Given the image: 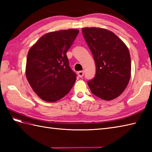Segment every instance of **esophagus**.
I'll return each instance as SVG.
<instances>
[{"mask_svg": "<svg viewBox=\"0 0 152 152\" xmlns=\"http://www.w3.org/2000/svg\"><path fill=\"white\" fill-rule=\"evenodd\" d=\"M78 75L79 76V77H80V78H82V77L83 76V75H84V71H79V72H78Z\"/></svg>", "mask_w": 152, "mask_h": 152, "instance_id": "obj_1", "label": "esophagus"}]
</instances>
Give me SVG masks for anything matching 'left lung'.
<instances>
[{
  "label": "left lung",
  "instance_id": "1",
  "mask_svg": "<svg viewBox=\"0 0 152 152\" xmlns=\"http://www.w3.org/2000/svg\"><path fill=\"white\" fill-rule=\"evenodd\" d=\"M82 33L96 65L95 78L88 82L91 93L106 101L117 98L131 78L127 47L114 33L104 28H83Z\"/></svg>",
  "mask_w": 152,
  "mask_h": 152
}]
</instances>
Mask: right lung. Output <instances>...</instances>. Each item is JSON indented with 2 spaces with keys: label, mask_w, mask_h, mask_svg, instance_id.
<instances>
[{
  "label": "right lung",
  "mask_w": 152,
  "mask_h": 152,
  "mask_svg": "<svg viewBox=\"0 0 152 152\" xmlns=\"http://www.w3.org/2000/svg\"><path fill=\"white\" fill-rule=\"evenodd\" d=\"M79 31L61 30L43 35L28 52L26 77L33 91L47 102H56L69 93L76 74L66 56Z\"/></svg>",
  "instance_id": "obj_1"
}]
</instances>
